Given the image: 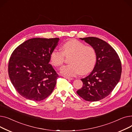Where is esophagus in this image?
<instances>
[{
	"label": "esophagus",
	"mask_w": 132,
	"mask_h": 132,
	"mask_svg": "<svg viewBox=\"0 0 132 132\" xmlns=\"http://www.w3.org/2000/svg\"><path fill=\"white\" fill-rule=\"evenodd\" d=\"M63 77H64V78H65V79H67V80H73V79L72 78H71V77H65V76H64Z\"/></svg>",
	"instance_id": "34e87169"
}]
</instances>
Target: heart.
Returning a JSON list of instances; mask_svg holds the SVG:
<instances>
[{
	"label": "heart",
	"instance_id": "b5f03b06",
	"mask_svg": "<svg viewBox=\"0 0 132 132\" xmlns=\"http://www.w3.org/2000/svg\"><path fill=\"white\" fill-rule=\"evenodd\" d=\"M62 52L54 49L50 54V61L55 67H60L64 62V54H72L70 62L71 64L64 66L60 73L68 77H75L88 73L94 68L97 59L95 48L77 39H70L61 46Z\"/></svg>",
	"mask_w": 132,
	"mask_h": 132
}]
</instances>
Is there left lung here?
<instances>
[{"mask_svg":"<svg viewBox=\"0 0 132 132\" xmlns=\"http://www.w3.org/2000/svg\"><path fill=\"white\" fill-rule=\"evenodd\" d=\"M80 39L95 48L97 59L91 73L81 79L83 86L77 93L87 101H98L108 96L119 82L121 61L114 48L106 42L94 37Z\"/></svg>","mask_w":132,"mask_h":132,"instance_id":"left-lung-1","label":"left lung"}]
</instances>
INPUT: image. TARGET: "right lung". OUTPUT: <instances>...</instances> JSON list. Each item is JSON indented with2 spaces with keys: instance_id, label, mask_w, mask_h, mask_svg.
<instances>
[{
  "instance_id": "1",
  "label": "right lung",
  "mask_w": 132,
  "mask_h": 132,
  "mask_svg": "<svg viewBox=\"0 0 132 132\" xmlns=\"http://www.w3.org/2000/svg\"><path fill=\"white\" fill-rule=\"evenodd\" d=\"M59 38H34L19 45L9 62V75L18 93L26 99L40 101L49 96L58 74L49 64Z\"/></svg>"
}]
</instances>
